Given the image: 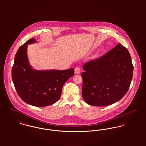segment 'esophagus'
<instances>
[{
    "label": "esophagus",
    "mask_w": 146,
    "mask_h": 146,
    "mask_svg": "<svg viewBox=\"0 0 146 146\" xmlns=\"http://www.w3.org/2000/svg\"><path fill=\"white\" fill-rule=\"evenodd\" d=\"M80 68L79 67H76L75 68V73L76 74H79L80 73Z\"/></svg>",
    "instance_id": "obj_1"
}]
</instances>
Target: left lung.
<instances>
[{
    "instance_id": "obj_1",
    "label": "left lung",
    "mask_w": 146,
    "mask_h": 146,
    "mask_svg": "<svg viewBox=\"0 0 146 146\" xmlns=\"http://www.w3.org/2000/svg\"><path fill=\"white\" fill-rule=\"evenodd\" d=\"M83 69V98L88 104L102 107L125 96L134 68L128 50L119 43L102 56L85 63Z\"/></svg>"
}]
</instances>
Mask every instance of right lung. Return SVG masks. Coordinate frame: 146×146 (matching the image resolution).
<instances>
[{"label": "right lung", "mask_w": 146, "mask_h": 146, "mask_svg": "<svg viewBox=\"0 0 146 146\" xmlns=\"http://www.w3.org/2000/svg\"><path fill=\"white\" fill-rule=\"evenodd\" d=\"M36 42L29 39L18 49L12 68V79L22 101L36 107H45L57 102L63 86L74 74V69L37 71L30 66L27 56V44Z\"/></svg>", "instance_id": "obj_1"}]
</instances>
